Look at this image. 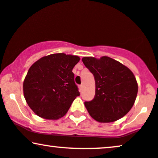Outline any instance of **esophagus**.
I'll return each instance as SVG.
<instances>
[{
  "label": "esophagus",
  "instance_id": "obj_1",
  "mask_svg": "<svg viewBox=\"0 0 158 158\" xmlns=\"http://www.w3.org/2000/svg\"><path fill=\"white\" fill-rule=\"evenodd\" d=\"M79 90H80V91L82 90V89H83V85H79Z\"/></svg>",
  "mask_w": 158,
  "mask_h": 158
}]
</instances>
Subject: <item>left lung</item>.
<instances>
[{
    "instance_id": "8db88e82",
    "label": "left lung",
    "mask_w": 158,
    "mask_h": 158,
    "mask_svg": "<svg viewBox=\"0 0 158 158\" xmlns=\"http://www.w3.org/2000/svg\"><path fill=\"white\" fill-rule=\"evenodd\" d=\"M82 62L95 81V98L85 102L92 118L107 123L126 115L134 104L138 93V83L132 71L107 56L101 58L84 57Z\"/></svg>"
}]
</instances>
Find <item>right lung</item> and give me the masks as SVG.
<instances>
[{"mask_svg": "<svg viewBox=\"0 0 158 158\" xmlns=\"http://www.w3.org/2000/svg\"><path fill=\"white\" fill-rule=\"evenodd\" d=\"M79 60V56L56 53L44 56L31 65L24 79L23 93L35 114L51 120L66 114L79 95L72 72Z\"/></svg>", "mask_w": 158, "mask_h": 158, "instance_id": "add662e5", "label": "right lung"}]
</instances>
